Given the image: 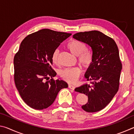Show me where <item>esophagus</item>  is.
<instances>
[{
    "label": "esophagus",
    "mask_w": 134,
    "mask_h": 134,
    "mask_svg": "<svg viewBox=\"0 0 134 134\" xmlns=\"http://www.w3.org/2000/svg\"><path fill=\"white\" fill-rule=\"evenodd\" d=\"M69 88H70V89H72V90H74L75 89V86H73V85H69Z\"/></svg>",
    "instance_id": "1"
}]
</instances>
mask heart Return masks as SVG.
I'll return each mask as SVG.
<instances>
[{
	"mask_svg": "<svg viewBox=\"0 0 134 134\" xmlns=\"http://www.w3.org/2000/svg\"><path fill=\"white\" fill-rule=\"evenodd\" d=\"M67 48L75 56H77L78 61L82 66L87 69L93 63V55L91 51L87 49V45L81 41L73 40L67 44ZM58 49H55L51 55L52 62L55 64L59 63ZM81 69L79 67L66 68L60 72V76L63 80L69 83L76 82L81 74Z\"/></svg>",
	"mask_w": 134,
	"mask_h": 134,
	"instance_id": "heart-1",
	"label": "heart"
}]
</instances>
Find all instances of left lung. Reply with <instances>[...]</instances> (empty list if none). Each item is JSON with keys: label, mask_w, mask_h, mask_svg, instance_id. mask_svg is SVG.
I'll return each mask as SVG.
<instances>
[{"label": "left lung", "mask_w": 134, "mask_h": 134, "mask_svg": "<svg viewBox=\"0 0 134 134\" xmlns=\"http://www.w3.org/2000/svg\"><path fill=\"white\" fill-rule=\"evenodd\" d=\"M72 37L91 47L93 55L92 65L85 77L91 81L75 89L87 95L88 102L81 106L87 112L101 110L112 100L118 91L122 63L118 46L112 38L98 31L80 32Z\"/></svg>", "instance_id": "1"}]
</instances>
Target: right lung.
I'll list each match as a JSON object with an SVG mask.
<instances>
[{
    "label": "right lung",
    "mask_w": 134,
    "mask_h": 134,
    "mask_svg": "<svg viewBox=\"0 0 134 134\" xmlns=\"http://www.w3.org/2000/svg\"><path fill=\"white\" fill-rule=\"evenodd\" d=\"M71 35L43 29L28 35L22 41L13 60L14 80L20 96L29 107L37 110L47 108L60 90L68 87L65 81L53 79L57 73L51 67V55Z\"/></svg>",
    "instance_id": "right-lung-1"
}]
</instances>
